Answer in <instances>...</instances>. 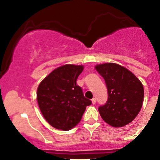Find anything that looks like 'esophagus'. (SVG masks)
I'll return each instance as SVG.
<instances>
[{
    "mask_svg": "<svg viewBox=\"0 0 160 160\" xmlns=\"http://www.w3.org/2000/svg\"><path fill=\"white\" fill-rule=\"evenodd\" d=\"M95 102H96V99H95V98H93L92 99V103L93 104H95Z\"/></svg>",
    "mask_w": 160,
    "mask_h": 160,
    "instance_id": "esophagus-1",
    "label": "esophagus"
}]
</instances>
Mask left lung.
Instances as JSON below:
<instances>
[{
    "mask_svg": "<svg viewBox=\"0 0 160 160\" xmlns=\"http://www.w3.org/2000/svg\"><path fill=\"white\" fill-rule=\"evenodd\" d=\"M95 69L108 88L107 102L98 108L102 118L113 127H122L131 122L142 107V83L131 71L117 64H101L95 66Z\"/></svg>",
    "mask_w": 160,
    "mask_h": 160,
    "instance_id": "obj_1",
    "label": "left lung"
}]
</instances>
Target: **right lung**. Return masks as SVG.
<instances>
[{
  "label": "right lung",
  "mask_w": 160,
  "mask_h": 160,
  "mask_svg": "<svg viewBox=\"0 0 160 160\" xmlns=\"http://www.w3.org/2000/svg\"><path fill=\"white\" fill-rule=\"evenodd\" d=\"M82 65H65L55 69L40 82L37 100L45 120L52 127L71 129L81 120L86 108L92 102L86 98L77 79Z\"/></svg>",
  "instance_id": "right-lung-1"
}]
</instances>
